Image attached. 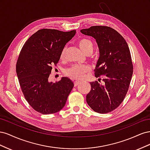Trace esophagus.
Segmentation results:
<instances>
[{"mask_svg": "<svg viewBox=\"0 0 150 150\" xmlns=\"http://www.w3.org/2000/svg\"><path fill=\"white\" fill-rule=\"evenodd\" d=\"M79 84V81H74V86H77Z\"/></svg>", "mask_w": 150, "mask_h": 150, "instance_id": "34e87169", "label": "esophagus"}]
</instances>
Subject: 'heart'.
<instances>
[{
  "mask_svg": "<svg viewBox=\"0 0 150 150\" xmlns=\"http://www.w3.org/2000/svg\"><path fill=\"white\" fill-rule=\"evenodd\" d=\"M77 44L81 51H83L84 54H88L92 52L93 50V44L90 39L85 38H81L78 40ZM66 52V47H64L62 49L60 55L61 60L63 61L65 59ZM90 71L91 67L89 65L74 64L66 71V74L72 79H83L86 74L89 73Z\"/></svg>",
  "mask_w": 150,
  "mask_h": 150,
  "instance_id": "obj_1",
  "label": "heart"
}]
</instances>
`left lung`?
I'll list each match as a JSON object with an SVG mask.
<instances>
[{
    "label": "left lung",
    "mask_w": 150,
    "mask_h": 150,
    "mask_svg": "<svg viewBox=\"0 0 150 150\" xmlns=\"http://www.w3.org/2000/svg\"><path fill=\"white\" fill-rule=\"evenodd\" d=\"M81 32L96 39L99 57L94 74L96 78L104 76V85L98 81L90 83L91 89L86 95V101L95 112H111L123 101L132 78L133 66L128 45L110 27L91 26Z\"/></svg>",
    "instance_id": "left-lung-1"
}]
</instances>
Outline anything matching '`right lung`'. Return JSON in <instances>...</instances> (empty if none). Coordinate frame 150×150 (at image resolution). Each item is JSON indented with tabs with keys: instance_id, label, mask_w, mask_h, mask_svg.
I'll return each instance as SVG.
<instances>
[{
	"instance_id": "right-lung-1",
	"label": "right lung",
	"mask_w": 150,
	"mask_h": 150,
	"mask_svg": "<svg viewBox=\"0 0 150 150\" xmlns=\"http://www.w3.org/2000/svg\"><path fill=\"white\" fill-rule=\"evenodd\" d=\"M76 30L63 32L42 29L25 42L16 64L22 92L29 105L42 115L61 110L74 83L68 78L49 83L52 65L58 63L62 49L74 37Z\"/></svg>"
}]
</instances>
